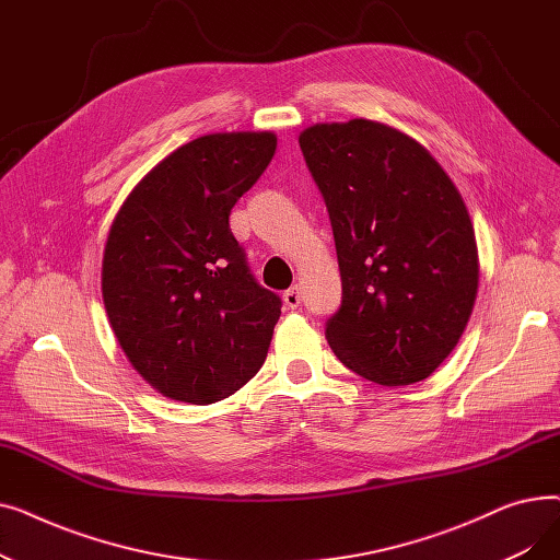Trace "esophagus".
Segmentation results:
<instances>
[{"label": "esophagus", "mask_w": 560, "mask_h": 560, "mask_svg": "<svg viewBox=\"0 0 560 560\" xmlns=\"http://www.w3.org/2000/svg\"><path fill=\"white\" fill-rule=\"evenodd\" d=\"M283 302H285V306H288V308H298V306L302 304V295H300V288H298V285H292V288H288V290L283 292Z\"/></svg>", "instance_id": "1"}]
</instances>
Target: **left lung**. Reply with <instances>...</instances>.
<instances>
[{
    "mask_svg": "<svg viewBox=\"0 0 560 560\" xmlns=\"http://www.w3.org/2000/svg\"><path fill=\"white\" fill-rule=\"evenodd\" d=\"M300 147L342 279L327 322L334 354L378 386L418 384L452 354L475 308L479 252L465 201L424 147L388 125H313Z\"/></svg>",
    "mask_w": 560,
    "mask_h": 560,
    "instance_id": "left-lung-1",
    "label": "left lung"
}]
</instances>
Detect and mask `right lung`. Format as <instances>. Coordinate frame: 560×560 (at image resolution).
<instances>
[{
	"mask_svg": "<svg viewBox=\"0 0 560 560\" xmlns=\"http://www.w3.org/2000/svg\"><path fill=\"white\" fill-rule=\"evenodd\" d=\"M275 150L270 131L195 138L142 176L110 224L108 322L138 374L170 399L220 401L268 357L281 300L252 277L229 215Z\"/></svg>",
	"mask_w": 560,
	"mask_h": 560,
	"instance_id": "1",
	"label": "right lung"
}]
</instances>
